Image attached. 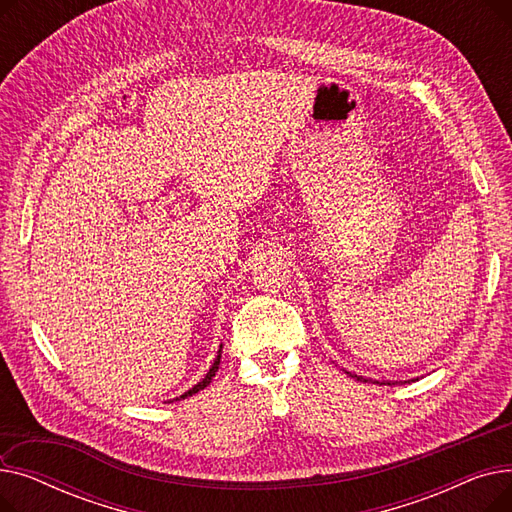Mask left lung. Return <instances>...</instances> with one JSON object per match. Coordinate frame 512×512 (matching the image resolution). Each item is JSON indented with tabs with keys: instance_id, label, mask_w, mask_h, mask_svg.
I'll use <instances>...</instances> for the list:
<instances>
[{
	"instance_id": "left-lung-1",
	"label": "left lung",
	"mask_w": 512,
	"mask_h": 512,
	"mask_svg": "<svg viewBox=\"0 0 512 512\" xmlns=\"http://www.w3.org/2000/svg\"><path fill=\"white\" fill-rule=\"evenodd\" d=\"M357 380H363V378H357ZM384 384H388V386H390V382H384Z\"/></svg>"
}]
</instances>
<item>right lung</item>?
<instances>
[{"label": "right lung", "instance_id": "right-lung-1", "mask_svg": "<svg viewBox=\"0 0 512 512\" xmlns=\"http://www.w3.org/2000/svg\"><path fill=\"white\" fill-rule=\"evenodd\" d=\"M220 359H222V348H220V355H218V359H215L213 361V365H211V369L207 371V375H205V378L195 386V388H191V390H188V392H184L180 398H186V396H193V394H197L199 390H203V388H207L209 386V382L213 380V375H215V371H218V367H220Z\"/></svg>", "mask_w": 512, "mask_h": 512}]
</instances>
